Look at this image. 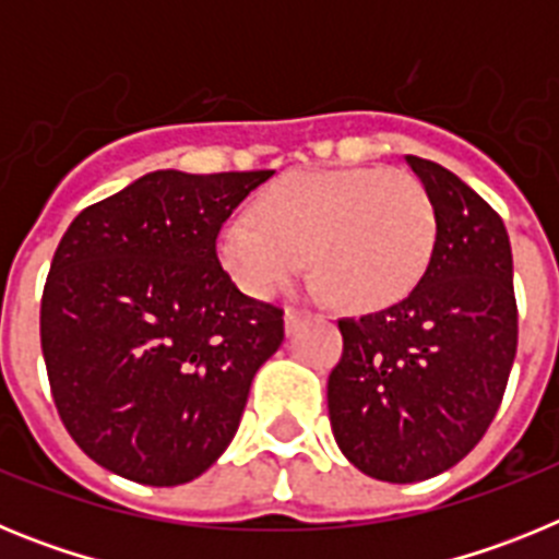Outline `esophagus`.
I'll return each instance as SVG.
<instances>
[{"instance_id": "1", "label": "esophagus", "mask_w": 559, "mask_h": 559, "mask_svg": "<svg viewBox=\"0 0 559 559\" xmlns=\"http://www.w3.org/2000/svg\"><path fill=\"white\" fill-rule=\"evenodd\" d=\"M305 319V313L302 310H296V308H285V330H288V333H294L296 330V324L302 322Z\"/></svg>"}]
</instances>
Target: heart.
<instances>
[{"instance_id": "heart-1", "label": "heart", "mask_w": 559, "mask_h": 559, "mask_svg": "<svg viewBox=\"0 0 559 559\" xmlns=\"http://www.w3.org/2000/svg\"><path fill=\"white\" fill-rule=\"evenodd\" d=\"M437 240L426 187L406 170H296L260 192L254 218L221 229L218 257L231 283L269 299L310 260L330 302L369 313L406 299Z\"/></svg>"}]
</instances>
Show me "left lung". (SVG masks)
Instances as JSON below:
<instances>
[{
    "instance_id": "obj_1",
    "label": "left lung",
    "mask_w": 559,
    "mask_h": 559,
    "mask_svg": "<svg viewBox=\"0 0 559 559\" xmlns=\"http://www.w3.org/2000/svg\"><path fill=\"white\" fill-rule=\"evenodd\" d=\"M406 165L437 212L431 263L403 302L341 319L344 355L328 380L341 453L392 484L439 476L478 445L518 349L503 221L437 162Z\"/></svg>"
}]
</instances>
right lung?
Masks as SVG:
<instances>
[{
	"label": "right lung",
	"mask_w": 559,
	"mask_h": 559,
	"mask_svg": "<svg viewBox=\"0 0 559 559\" xmlns=\"http://www.w3.org/2000/svg\"><path fill=\"white\" fill-rule=\"evenodd\" d=\"M274 170H156L86 206L41 299L49 389L69 437L151 487L199 478L235 439L283 310L240 294L215 240Z\"/></svg>",
	"instance_id": "add662e5"
}]
</instances>
